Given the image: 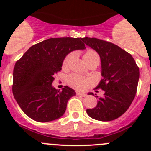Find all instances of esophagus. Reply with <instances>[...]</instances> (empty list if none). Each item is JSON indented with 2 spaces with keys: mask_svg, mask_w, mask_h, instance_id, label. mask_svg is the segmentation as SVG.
<instances>
[{
  "mask_svg": "<svg viewBox=\"0 0 151 151\" xmlns=\"http://www.w3.org/2000/svg\"><path fill=\"white\" fill-rule=\"evenodd\" d=\"M76 94L78 96H81V97H86V94H83V93H79V92H77Z\"/></svg>",
  "mask_w": 151,
  "mask_h": 151,
  "instance_id": "1",
  "label": "esophagus"
}]
</instances>
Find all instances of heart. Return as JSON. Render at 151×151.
<instances>
[{"instance_id":"b5f03b06","label":"heart","mask_w":151,"mask_h":151,"mask_svg":"<svg viewBox=\"0 0 151 151\" xmlns=\"http://www.w3.org/2000/svg\"><path fill=\"white\" fill-rule=\"evenodd\" d=\"M72 54H68L63 60V66H66L69 63V60L72 58ZM83 59L85 63H88L89 61H91L93 60H99V55L97 54L96 51L93 50H88L85 52V54L83 56ZM68 82L72 87L77 89L78 91H84L87 89L93 83V81L90 78H84L82 76H80L78 75L73 74L69 76L68 78Z\"/></svg>"}]
</instances>
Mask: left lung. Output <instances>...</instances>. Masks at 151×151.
Masks as SVG:
<instances>
[{
	"mask_svg": "<svg viewBox=\"0 0 151 151\" xmlns=\"http://www.w3.org/2000/svg\"><path fill=\"white\" fill-rule=\"evenodd\" d=\"M82 40L99 54L103 78L96 88L104 91L97 106L86 112L96 120H114L129 109L135 97L139 68L132 56L111 42L88 37Z\"/></svg>",
	"mask_w": 151,
	"mask_h": 151,
	"instance_id": "left-lung-1",
	"label": "left lung"
}]
</instances>
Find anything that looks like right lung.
Segmentation results:
<instances>
[{"instance_id":"add662e5","label":"right lung","mask_w":151,"mask_h":151,"mask_svg":"<svg viewBox=\"0 0 151 151\" xmlns=\"http://www.w3.org/2000/svg\"><path fill=\"white\" fill-rule=\"evenodd\" d=\"M80 38H49L33 45L17 61L13 73V94L29 118L47 122L60 118L76 91L65 86L53 87L54 75L62 69L63 60L76 50H83Z\"/></svg>"}]
</instances>
